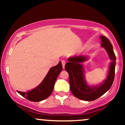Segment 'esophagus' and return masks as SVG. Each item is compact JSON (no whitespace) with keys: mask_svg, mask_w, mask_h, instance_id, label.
<instances>
[{"mask_svg":"<svg viewBox=\"0 0 125 125\" xmlns=\"http://www.w3.org/2000/svg\"><path fill=\"white\" fill-rule=\"evenodd\" d=\"M62 66H63V68H64V66H65V64H66V62L64 61H62Z\"/></svg>","mask_w":125,"mask_h":125,"instance_id":"esophagus-1","label":"esophagus"}]
</instances>
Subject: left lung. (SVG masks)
<instances>
[{
	"instance_id": "8db88e82",
	"label": "left lung",
	"mask_w": 125,
	"mask_h": 125,
	"mask_svg": "<svg viewBox=\"0 0 125 125\" xmlns=\"http://www.w3.org/2000/svg\"><path fill=\"white\" fill-rule=\"evenodd\" d=\"M101 46L106 51L111 62L107 71L106 78L96 85H89L84 77V68L82 63L87 61L86 56H74L68 58L65 65V70L69 75L71 90L75 97L85 101H93L102 96L112 85L115 77L116 56L112 44L109 40L104 36H100Z\"/></svg>"
}]
</instances>
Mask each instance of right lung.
Wrapping results in <instances>:
<instances>
[{
    "mask_svg": "<svg viewBox=\"0 0 125 125\" xmlns=\"http://www.w3.org/2000/svg\"><path fill=\"white\" fill-rule=\"evenodd\" d=\"M62 65L60 62L56 66L52 67L43 81L37 87L27 92L17 90L23 97L31 102H41L51 95L54 89V85L58 75L62 71Z\"/></svg>",
    "mask_w": 125,
    "mask_h": 125,
    "instance_id": "right-lung-1",
    "label": "right lung"
}]
</instances>
